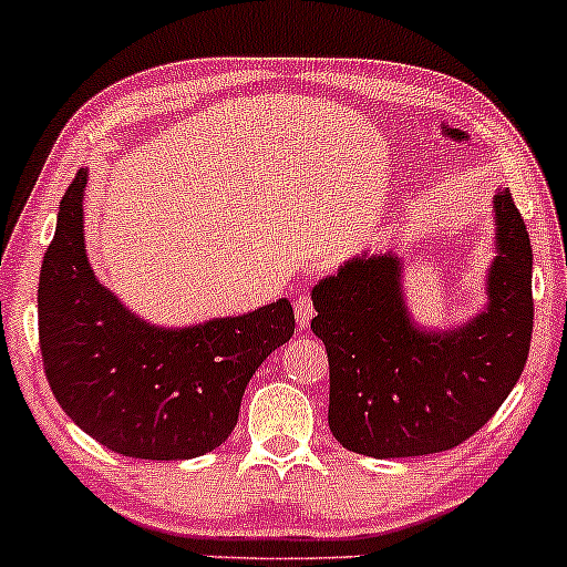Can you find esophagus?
<instances>
[{
  "label": "esophagus",
  "mask_w": 567,
  "mask_h": 567,
  "mask_svg": "<svg viewBox=\"0 0 567 567\" xmlns=\"http://www.w3.org/2000/svg\"><path fill=\"white\" fill-rule=\"evenodd\" d=\"M311 317H315V303H311L309 296H301L296 298V320H298V328H309L311 324Z\"/></svg>",
  "instance_id": "34e87169"
}]
</instances>
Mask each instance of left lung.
Wrapping results in <instances>:
<instances>
[{"label": "left lung", "mask_w": 567, "mask_h": 567, "mask_svg": "<svg viewBox=\"0 0 567 567\" xmlns=\"http://www.w3.org/2000/svg\"><path fill=\"white\" fill-rule=\"evenodd\" d=\"M491 303L461 330H415L394 256L351 261L322 279L311 330L330 365L328 424L373 458L442 453L480 432L523 375L533 333V250L509 188L496 194Z\"/></svg>", "instance_id": "8db88e82"}]
</instances>
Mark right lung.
<instances>
[{
  "mask_svg": "<svg viewBox=\"0 0 567 567\" xmlns=\"http://www.w3.org/2000/svg\"><path fill=\"white\" fill-rule=\"evenodd\" d=\"M80 167L39 275V349L58 405L109 451L148 461L210 453L237 426L258 365L296 330L290 301L186 330L141 322L84 256Z\"/></svg>",
  "mask_w": 567,
  "mask_h": 567,
  "instance_id": "add662e5",
  "label": "right lung"
}]
</instances>
